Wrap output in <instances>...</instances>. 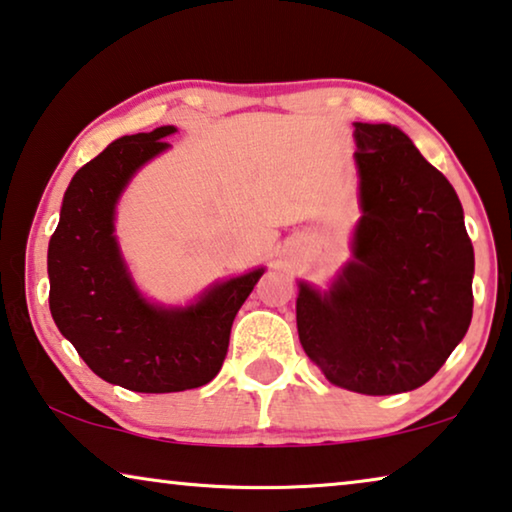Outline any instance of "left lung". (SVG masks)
I'll return each instance as SVG.
<instances>
[{
    "instance_id": "left-lung-1",
    "label": "left lung",
    "mask_w": 512,
    "mask_h": 512,
    "mask_svg": "<svg viewBox=\"0 0 512 512\" xmlns=\"http://www.w3.org/2000/svg\"><path fill=\"white\" fill-rule=\"evenodd\" d=\"M363 218L354 262L326 294L303 285L299 340L331 384L414 391L460 345L474 312V246L462 204L400 128L354 124Z\"/></svg>"
}]
</instances>
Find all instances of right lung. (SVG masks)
Here are the masks:
<instances>
[{
	"label": "right lung",
	"mask_w": 512,
	"mask_h": 512,
	"mask_svg": "<svg viewBox=\"0 0 512 512\" xmlns=\"http://www.w3.org/2000/svg\"><path fill=\"white\" fill-rule=\"evenodd\" d=\"M174 126L124 135L80 167L48 248L50 312L98 377L137 393L209 384L223 368L236 312L264 269L220 282L183 310L156 308L128 278L114 241V204L137 167L165 151Z\"/></svg>",
	"instance_id": "1"
}]
</instances>
